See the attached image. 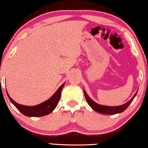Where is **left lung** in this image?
<instances>
[{
    "label": "left lung",
    "instance_id": "obj_1",
    "mask_svg": "<svg viewBox=\"0 0 148 148\" xmlns=\"http://www.w3.org/2000/svg\"><path fill=\"white\" fill-rule=\"evenodd\" d=\"M138 91H137L136 93L134 94V95L133 96V97L131 99L128 101L127 103H125L121 105V106H103V105L98 104L96 102L94 101L93 100H92L91 98L89 97V95L86 93V92L85 91V90H83V93H84L85 99H86L87 102L88 103L89 106L91 107L94 111H97V113H101V114L114 115V114H117V113L123 112V111H125L126 109L128 108V106H130V103L132 102V101L134 100L135 97L136 96Z\"/></svg>",
    "mask_w": 148,
    "mask_h": 148
}]
</instances>
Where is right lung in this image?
<instances>
[{"instance_id":"right-lung-1","label":"right lung","mask_w":148,"mask_h":148,"mask_svg":"<svg viewBox=\"0 0 148 148\" xmlns=\"http://www.w3.org/2000/svg\"><path fill=\"white\" fill-rule=\"evenodd\" d=\"M64 85H65V83H63L59 87V89L57 90L56 92L49 99L41 103L34 106H27L19 104L16 101H14L10 97L7 91H6V93H7L8 97L9 98L10 101L12 102V103L23 115H26L27 117H41L49 114L56 108L57 106L58 105L60 97H61V91L63 88Z\"/></svg>"}]
</instances>
